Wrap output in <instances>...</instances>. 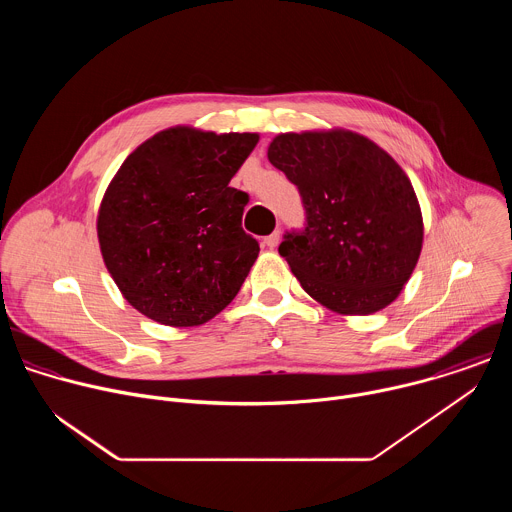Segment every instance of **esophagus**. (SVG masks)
<instances>
[{
    "label": "esophagus",
    "instance_id": "34e87169",
    "mask_svg": "<svg viewBox=\"0 0 512 512\" xmlns=\"http://www.w3.org/2000/svg\"><path fill=\"white\" fill-rule=\"evenodd\" d=\"M279 241H281V233H279V231H273L269 237H265V245H267L269 249H275V247L279 245Z\"/></svg>",
    "mask_w": 512,
    "mask_h": 512
}]
</instances>
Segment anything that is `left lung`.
I'll return each mask as SVG.
<instances>
[{"label": "left lung", "instance_id": "obj_1", "mask_svg": "<svg viewBox=\"0 0 512 512\" xmlns=\"http://www.w3.org/2000/svg\"><path fill=\"white\" fill-rule=\"evenodd\" d=\"M267 158L302 196L306 225L283 235L279 255L306 294L338 314L387 308L423 243L421 208L401 166L346 129L281 133Z\"/></svg>", "mask_w": 512, "mask_h": 512}]
</instances>
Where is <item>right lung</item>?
<instances>
[{
    "label": "right lung",
    "instance_id": "right-lung-1",
    "mask_svg": "<svg viewBox=\"0 0 512 512\" xmlns=\"http://www.w3.org/2000/svg\"><path fill=\"white\" fill-rule=\"evenodd\" d=\"M257 141V133L172 127L121 164L97 235L111 277L137 312L166 326H198L239 294L259 243L241 227L249 196L229 182Z\"/></svg>",
    "mask_w": 512,
    "mask_h": 512
}]
</instances>
